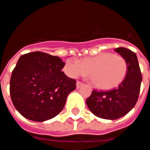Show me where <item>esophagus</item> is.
Instances as JSON below:
<instances>
[{
  "label": "esophagus",
  "mask_w": 150,
  "mask_h": 150,
  "mask_svg": "<svg viewBox=\"0 0 150 150\" xmlns=\"http://www.w3.org/2000/svg\"><path fill=\"white\" fill-rule=\"evenodd\" d=\"M83 84V83L82 82L77 81V83H76V88H79Z\"/></svg>",
  "instance_id": "obj_1"
}]
</instances>
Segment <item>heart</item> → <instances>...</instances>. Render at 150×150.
<instances>
[{
    "instance_id": "obj_1",
    "label": "heart",
    "mask_w": 150,
    "mask_h": 150,
    "mask_svg": "<svg viewBox=\"0 0 150 150\" xmlns=\"http://www.w3.org/2000/svg\"><path fill=\"white\" fill-rule=\"evenodd\" d=\"M128 62L122 55L105 52L82 59L80 63L68 59L63 70L67 75L76 78L87 75L96 88L108 90L119 86L128 73Z\"/></svg>"
}]
</instances>
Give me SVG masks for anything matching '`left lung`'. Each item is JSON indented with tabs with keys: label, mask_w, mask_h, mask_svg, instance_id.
Returning <instances> with one entry per match:
<instances>
[{
	"label": "left lung",
	"mask_w": 150,
	"mask_h": 150,
	"mask_svg": "<svg viewBox=\"0 0 150 150\" xmlns=\"http://www.w3.org/2000/svg\"><path fill=\"white\" fill-rule=\"evenodd\" d=\"M115 50L128 62L125 80L110 91L94 89L86 100L91 112L102 119L116 120L129 112L137 104L141 89L142 76L136 54L125 47H118Z\"/></svg>",
	"instance_id": "1"
}]
</instances>
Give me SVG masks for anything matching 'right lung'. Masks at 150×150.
Wrapping results in <instances>:
<instances>
[{"label":"right lung","mask_w":150,"mask_h":150,"mask_svg":"<svg viewBox=\"0 0 150 150\" xmlns=\"http://www.w3.org/2000/svg\"><path fill=\"white\" fill-rule=\"evenodd\" d=\"M65 62L58 56L40 51L21 55L12 71L9 92L21 116L42 122L56 116L64 107L76 81L61 71Z\"/></svg>","instance_id":"1"}]
</instances>
